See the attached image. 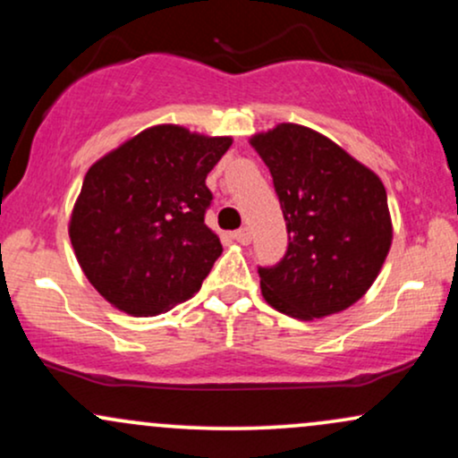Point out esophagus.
Listing matches in <instances>:
<instances>
[{
    "mask_svg": "<svg viewBox=\"0 0 458 458\" xmlns=\"http://www.w3.org/2000/svg\"><path fill=\"white\" fill-rule=\"evenodd\" d=\"M234 236V241L236 243H241V245H247L251 241V233H250V228H241V230H236V233L233 234Z\"/></svg>",
    "mask_w": 458,
    "mask_h": 458,
    "instance_id": "esophagus-1",
    "label": "esophagus"
}]
</instances>
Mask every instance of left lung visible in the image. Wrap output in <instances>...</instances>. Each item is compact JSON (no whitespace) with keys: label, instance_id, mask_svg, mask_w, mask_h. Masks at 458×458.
I'll return each instance as SVG.
<instances>
[{"label":"left lung","instance_id":"8db88e82","mask_svg":"<svg viewBox=\"0 0 458 458\" xmlns=\"http://www.w3.org/2000/svg\"><path fill=\"white\" fill-rule=\"evenodd\" d=\"M269 167L288 230L276 267H260L262 297L299 320L343 312L366 295L392 245L381 178L318 131L282 123L251 135Z\"/></svg>","mask_w":458,"mask_h":458}]
</instances>
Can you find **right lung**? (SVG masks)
Instances as JSON below:
<instances>
[{"label": "right lung", "mask_w": 458, "mask_h": 458, "mask_svg": "<svg viewBox=\"0 0 458 458\" xmlns=\"http://www.w3.org/2000/svg\"><path fill=\"white\" fill-rule=\"evenodd\" d=\"M233 138L157 124L88 170L68 236L88 282L131 317H157L187 301L222 254L204 224L207 174Z\"/></svg>", "instance_id": "right-lung-1"}]
</instances>
